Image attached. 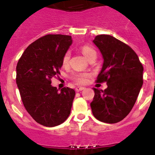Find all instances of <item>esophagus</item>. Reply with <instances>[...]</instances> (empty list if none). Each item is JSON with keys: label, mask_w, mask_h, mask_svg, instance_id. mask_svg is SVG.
Returning <instances> with one entry per match:
<instances>
[{"label": "esophagus", "mask_w": 155, "mask_h": 155, "mask_svg": "<svg viewBox=\"0 0 155 155\" xmlns=\"http://www.w3.org/2000/svg\"><path fill=\"white\" fill-rule=\"evenodd\" d=\"M83 89H85L84 87H76V92H79V91H82V90H83Z\"/></svg>", "instance_id": "esophagus-1"}]
</instances>
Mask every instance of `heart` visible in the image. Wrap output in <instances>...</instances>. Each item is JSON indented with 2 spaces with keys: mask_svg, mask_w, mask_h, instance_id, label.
Segmentation results:
<instances>
[{
  "mask_svg": "<svg viewBox=\"0 0 155 155\" xmlns=\"http://www.w3.org/2000/svg\"><path fill=\"white\" fill-rule=\"evenodd\" d=\"M82 53H83V55L86 56V58L88 60L92 55L95 54L96 52L93 48H92L89 46H84V47H82ZM69 58H70V52L67 51L65 53L64 56L63 58V64L64 66L69 63ZM88 76H89V75L86 74V73H79V74L74 75V80L79 84H84L87 81Z\"/></svg>",
  "mask_w": 155,
  "mask_h": 155,
  "instance_id": "b5f03b06",
  "label": "heart"
}]
</instances>
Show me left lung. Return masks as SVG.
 Instances as JSON below:
<instances>
[{"mask_svg":"<svg viewBox=\"0 0 155 155\" xmlns=\"http://www.w3.org/2000/svg\"><path fill=\"white\" fill-rule=\"evenodd\" d=\"M93 43L104 60L96 82H106L108 87L105 90L93 88L92 114L102 122L117 123L129 114L136 102L144 68L135 52L112 36L98 35Z\"/></svg>","mask_w":155,"mask_h":155,"instance_id":"obj_1","label":"left lung"}]
</instances>
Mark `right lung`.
<instances>
[{
    "instance_id": "right-lung-1",
    "label": "right lung",
    "mask_w": 155,
    "mask_h": 155,
    "mask_svg": "<svg viewBox=\"0 0 155 155\" xmlns=\"http://www.w3.org/2000/svg\"><path fill=\"white\" fill-rule=\"evenodd\" d=\"M72 43L71 36H43L29 45L17 63L16 82L23 104L43 126L60 125L70 114L76 92L68 87L59 92L51 79L60 74L63 58Z\"/></svg>"
}]
</instances>
